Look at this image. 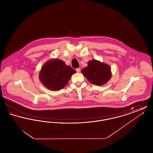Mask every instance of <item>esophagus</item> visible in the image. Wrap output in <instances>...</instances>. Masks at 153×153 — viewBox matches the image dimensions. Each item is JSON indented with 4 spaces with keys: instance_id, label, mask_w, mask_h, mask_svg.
Here are the masks:
<instances>
[{
    "instance_id": "esophagus-1",
    "label": "esophagus",
    "mask_w": 153,
    "mask_h": 153,
    "mask_svg": "<svg viewBox=\"0 0 153 153\" xmlns=\"http://www.w3.org/2000/svg\"><path fill=\"white\" fill-rule=\"evenodd\" d=\"M76 72H77V73H79L80 72V68H77V69H76Z\"/></svg>"
}]
</instances>
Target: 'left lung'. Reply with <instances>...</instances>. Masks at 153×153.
<instances>
[{
  "instance_id": "left-lung-1",
  "label": "left lung",
  "mask_w": 153,
  "mask_h": 153,
  "mask_svg": "<svg viewBox=\"0 0 153 153\" xmlns=\"http://www.w3.org/2000/svg\"><path fill=\"white\" fill-rule=\"evenodd\" d=\"M111 68L104 62L96 59L88 62V66L81 70V73L92 84L103 85L107 83L112 76Z\"/></svg>"
}]
</instances>
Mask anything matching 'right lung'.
<instances>
[{"mask_svg": "<svg viewBox=\"0 0 153 153\" xmlns=\"http://www.w3.org/2000/svg\"><path fill=\"white\" fill-rule=\"evenodd\" d=\"M76 71L61 59L53 58L45 63L39 73V79L49 90L57 91L64 88Z\"/></svg>", "mask_w": 153, "mask_h": 153, "instance_id": "obj_1", "label": "right lung"}]
</instances>
